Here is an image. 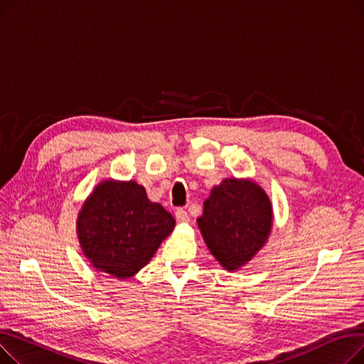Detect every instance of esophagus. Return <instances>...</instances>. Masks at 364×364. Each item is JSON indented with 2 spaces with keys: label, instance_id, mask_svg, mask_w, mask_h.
<instances>
[{
  "label": "esophagus",
  "instance_id": "esophagus-1",
  "mask_svg": "<svg viewBox=\"0 0 364 364\" xmlns=\"http://www.w3.org/2000/svg\"><path fill=\"white\" fill-rule=\"evenodd\" d=\"M176 218L178 223H187L188 221V214L184 208H177L176 211Z\"/></svg>",
  "mask_w": 364,
  "mask_h": 364
}]
</instances>
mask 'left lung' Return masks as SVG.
<instances>
[{
	"label": "left lung",
	"instance_id": "8db88e82",
	"mask_svg": "<svg viewBox=\"0 0 364 364\" xmlns=\"http://www.w3.org/2000/svg\"><path fill=\"white\" fill-rule=\"evenodd\" d=\"M273 211L264 190L247 180L227 178L203 202L198 224L209 251L227 270L250 261L272 230Z\"/></svg>",
	"mask_w": 364,
	"mask_h": 364
}]
</instances>
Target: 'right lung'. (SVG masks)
Returning a JSON list of instances; mask_svg holds the SVG:
<instances>
[{
	"mask_svg": "<svg viewBox=\"0 0 364 364\" xmlns=\"http://www.w3.org/2000/svg\"><path fill=\"white\" fill-rule=\"evenodd\" d=\"M176 221L147 199L136 181H103L78 217V236L95 269L118 279L137 273L172 232Z\"/></svg>",
	"mask_w": 364,
	"mask_h": 364,
	"instance_id": "add662e5",
	"label": "right lung"
}]
</instances>
